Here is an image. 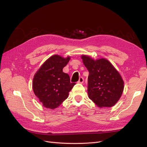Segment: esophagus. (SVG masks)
I'll return each instance as SVG.
<instances>
[{
    "mask_svg": "<svg viewBox=\"0 0 147 147\" xmlns=\"http://www.w3.org/2000/svg\"><path fill=\"white\" fill-rule=\"evenodd\" d=\"M84 82V79L83 77H80L78 81V83H83Z\"/></svg>",
    "mask_w": 147,
    "mask_h": 147,
    "instance_id": "1",
    "label": "esophagus"
}]
</instances>
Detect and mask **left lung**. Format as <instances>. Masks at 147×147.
<instances>
[{
	"label": "left lung",
	"instance_id": "obj_1",
	"mask_svg": "<svg viewBox=\"0 0 147 147\" xmlns=\"http://www.w3.org/2000/svg\"><path fill=\"white\" fill-rule=\"evenodd\" d=\"M89 71L88 97L99 107H112L117 103L124 90V82L118 71L105 58L94 60L81 56Z\"/></svg>",
	"mask_w": 147,
	"mask_h": 147
}]
</instances>
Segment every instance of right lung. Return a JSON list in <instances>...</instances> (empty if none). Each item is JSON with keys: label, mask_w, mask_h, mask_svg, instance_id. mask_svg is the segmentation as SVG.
<instances>
[{"label": "right lung", "mask_w": 147, "mask_h": 147, "mask_svg": "<svg viewBox=\"0 0 147 147\" xmlns=\"http://www.w3.org/2000/svg\"><path fill=\"white\" fill-rule=\"evenodd\" d=\"M70 57L55 55L45 61L35 74L32 89L43 106L55 109L68 97L75 83H70V77L63 72Z\"/></svg>", "instance_id": "right-lung-1"}]
</instances>
